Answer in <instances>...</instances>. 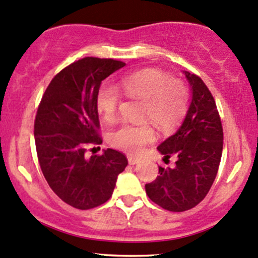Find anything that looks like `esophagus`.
<instances>
[{
	"label": "esophagus",
	"mask_w": 258,
	"mask_h": 258,
	"mask_svg": "<svg viewBox=\"0 0 258 258\" xmlns=\"http://www.w3.org/2000/svg\"><path fill=\"white\" fill-rule=\"evenodd\" d=\"M128 163L131 164V166H136V164L141 163V159H138V157L128 156Z\"/></svg>",
	"instance_id": "obj_1"
}]
</instances>
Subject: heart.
<instances>
[{
    "label": "heart",
    "instance_id": "obj_1",
    "mask_svg": "<svg viewBox=\"0 0 258 258\" xmlns=\"http://www.w3.org/2000/svg\"><path fill=\"white\" fill-rule=\"evenodd\" d=\"M121 88L130 98L145 102L143 119L151 120L159 128L168 131L175 127L187 108V90L179 80L160 70L148 68L127 74L121 79ZM120 92L115 86L102 85L96 95V109L104 121L116 116ZM155 132L149 125L123 123L109 135L113 147L130 154L141 153L145 144L155 141Z\"/></svg>",
    "mask_w": 258,
    "mask_h": 258
}]
</instances>
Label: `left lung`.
Wrapping results in <instances>:
<instances>
[{"label": "left lung", "mask_w": 258, "mask_h": 258, "mask_svg": "<svg viewBox=\"0 0 258 258\" xmlns=\"http://www.w3.org/2000/svg\"><path fill=\"white\" fill-rule=\"evenodd\" d=\"M191 101L181 125L157 150L163 161L176 156L174 168L159 167L160 175L145 191L151 201L169 212H185L207 196L218 174L223 132L209 89L196 74L184 71Z\"/></svg>", "instance_id": "1"}]
</instances>
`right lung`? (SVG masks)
I'll list each match as a JSON object with an SVG mask.
<instances>
[{
	"instance_id": "right-lung-1",
	"label": "right lung",
	"mask_w": 258,
	"mask_h": 258,
	"mask_svg": "<svg viewBox=\"0 0 258 258\" xmlns=\"http://www.w3.org/2000/svg\"><path fill=\"white\" fill-rule=\"evenodd\" d=\"M126 63L113 58L84 57L54 77L37 110L35 142L43 175L51 190L77 209L107 202L117 175L127 166L113 149L86 157L89 145L101 144L96 95L102 80Z\"/></svg>"
}]
</instances>
